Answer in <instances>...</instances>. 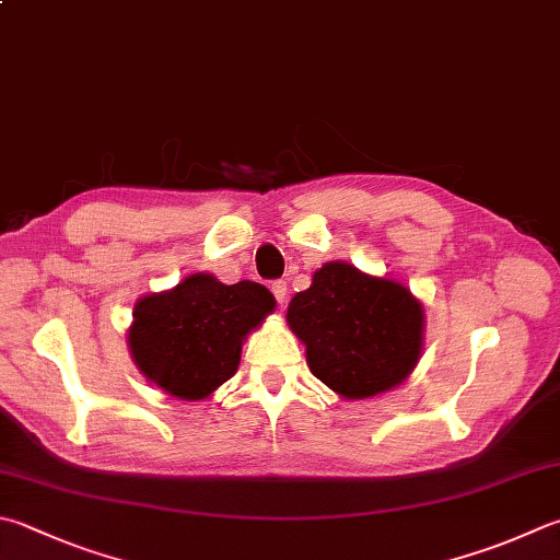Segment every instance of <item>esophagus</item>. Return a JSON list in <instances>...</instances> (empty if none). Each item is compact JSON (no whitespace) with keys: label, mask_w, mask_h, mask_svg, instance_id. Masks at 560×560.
Listing matches in <instances>:
<instances>
[{"label":"esophagus","mask_w":560,"mask_h":560,"mask_svg":"<svg viewBox=\"0 0 560 560\" xmlns=\"http://www.w3.org/2000/svg\"><path fill=\"white\" fill-rule=\"evenodd\" d=\"M272 294H276L278 304H284V300H288V282H284V280L272 282Z\"/></svg>","instance_id":"obj_1"}]
</instances>
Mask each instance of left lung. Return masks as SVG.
Listing matches in <instances>:
<instances>
[{"label":"left lung","mask_w":560,"mask_h":560,"mask_svg":"<svg viewBox=\"0 0 560 560\" xmlns=\"http://www.w3.org/2000/svg\"><path fill=\"white\" fill-rule=\"evenodd\" d=\"M314 377L346 399L397 387L419 363L424 310L402 282L331 260L288 307Z\"/></svg>","instance_id":"1"}]
</instances>
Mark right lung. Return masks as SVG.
Masks as SVG:
<instances>
[{"label": "right lung", "mask_w": 560, "mask_h": 560, "mask_svg": "<svg viewBox=\"0 0 560 560\" xmlns=\"http://www.w3.org/2000/svg\"><path fill=\"white\" fill-rule=\"evenodd\" d=\"M276 310L258 282H219L192 272L173 290L145 294L129 326L131 358L171 397L205 399L236 373L244 339Z\"/></svg>", "instance_id": "right-lung-1"}]
</instances>
